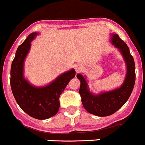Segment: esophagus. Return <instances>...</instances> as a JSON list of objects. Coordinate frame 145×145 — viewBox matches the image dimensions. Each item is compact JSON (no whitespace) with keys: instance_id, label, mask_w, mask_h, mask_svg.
<instances>
[{"instance_id":"esophagus-1","label":"esophagus","mask_w":145,"mask_h":145,"mask_svg":"<svg viewBox=\"0 0 145 145\" xmlns=\"http://www.w3.org/2000/svg\"><path fill=\"white\" fill-rule=\"evenodd\" d=\"M82 68H83V67L81 64H76V65H75V70H76V72L81 71V70H82Z\"/></svg>"}]
</instances>
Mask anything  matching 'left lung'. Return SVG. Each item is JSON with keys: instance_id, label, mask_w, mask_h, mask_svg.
I'll return each instance as SVG.
<instances>
[{"instance_id": "obj_1", "label": "left lung", "mask_w": 145, "mask_h": 145, "mask_svg": "<svg viewBox=\"0 0 145 145\" xmlns=\"http://www.w3.org/2000/svg\"><path fill=\"white\" fill-rule=\"evenodd\" d=\"M111 36V43L121 52L127 67V73L122 86L116 89L94 95L89 89L86 78L81 74L77 75L81 81L79 94L83 106L89 113L99 117H107L118 111L131 95L136 80L134 60L128 45L117 34Z\"/></svg>"}]
</instances>
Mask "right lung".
Here are the masks:
<instances>
[{"label":"right lung","instance_id":"add662e5","mask_svg":"<svg viewBox=\"0 0 145 145\" xmlns=\"http://www.w3.org/2000/svg\"><path fill=\"white\" fill-rule=\"evenodd\" d=\"M38 33H32L18 47L11 67L10 84L12 93L21 109L37 120H45L57 114L59 97L75 75L72 69L58 76L50 84L41 87L31 85L24 78L23 64L30 50L31 41Z\"/></svg>","mask_w":145,"mask_h":145}]
</instances>
